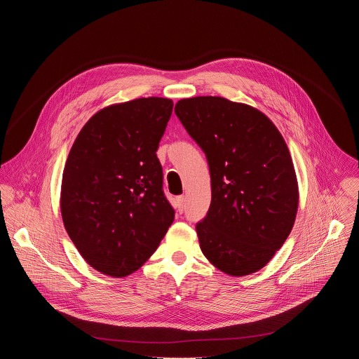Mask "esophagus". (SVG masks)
Instances as JSON below:
<instances>
[{
    "instance_id": "esophagus-1",
    "label": "esophagus",
    "mask_w": 359,
    "mask_h": 359,
    "mask_svg": "<svg viewBox=\"0 0 359 359\" xmlns=\"http://www.w3.org/2000/svg\"><path fill=\"white\" fill-rule=\"evenodd\" d=\"M176 208H177L179 213L184 212V209H186V198H184V196H179L176 198Z\"/></svg>"
}]
</instances>
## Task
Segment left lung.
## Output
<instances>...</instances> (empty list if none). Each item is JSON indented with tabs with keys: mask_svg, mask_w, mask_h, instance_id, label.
Listing matches in <instances>:
<instances>
[{
	"mask_svg": "<svg viewBox=\"0 0 359 359\" xmlns=\"http://www.w3.org/2000/svg\"><path fill=\"white\" fill-rule=\"evenodd\" d=\"M175 112L210 169L212 203L196 224L203 254L229 276L262 270L291 233L298 209L285 140L263 112L226 97L182 99Z\"/></svg>",
	"mask_w": 359,
	"mask_h": 359,
	"instance_id": "8db88e82",
	"label": "left lung"
}]
</instances>
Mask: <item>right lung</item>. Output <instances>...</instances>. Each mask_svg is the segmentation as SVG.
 Instances as JSON below:
<instances>
[{
	"mask_svg": "<svg viewBox=\"0 0 359 359\" xmlns=\"http://www.w3.org/2000/svg\"><path fill=\"white\" fill-rule=\"evenodd\" d=\"M168 97H139L96 112L76 136L61 187L64 226L85 262L125 277L156 251L175 220L156 156Z\"/></svg>",
	"mask_w": 359,
	"mask_h": 359,
	"instance_id": "1",
	"label": "right lung"
}]
</instances>
